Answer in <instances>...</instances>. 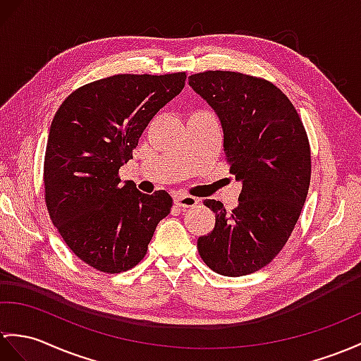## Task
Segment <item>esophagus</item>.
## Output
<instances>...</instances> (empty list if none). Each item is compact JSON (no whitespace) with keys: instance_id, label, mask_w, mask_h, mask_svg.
I'll list each match as a JSON object with an SVG mask.
<instances>
[{"instance_id":"1","label":"esophagus","mask_w":361,"mask_h":361,"mask_svg":"<svg viewBox=\"0 0 361 361\" xmlns=\"http://www.w3.org/2000/svg\"><path fill=\"white\" fill-rule=\"evenodd\" d=\"M175 204L181 209H189V207H195L198 204V198L192 197V195H175L173 198Z\"/></svg>"}]
</instances>
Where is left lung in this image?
I'll use <instances>...</instances> for the list:
<instances>
[{
  "label": "left lung",
  "instance_id": "8db88e82",
  "mask_svg": "<svg viewBox=\"0 0 361 361\" xmlns=\"http://www.w3.org/2000/svg\"><path fill=\"white\" fill-rule=\"evenodd\" d=\"M189 86L219 114L231 173L241 181L238 206L204 200L215 228L198 238L216 274L241 276L269 264L286 245L311 183V149L289 98L272 82L229 71L190 75Z\"/></svg>",
  "mask_w": 361,
  "mask_h": 361
}]
</instances>
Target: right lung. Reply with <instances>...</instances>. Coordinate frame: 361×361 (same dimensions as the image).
I'll use <instances>...</instances> for the list:
<instances>
[{
    "instance_id": "obj_1",
    "label": "right lung",
    "mask_w": 361,
    "mask_h": 361,
    "mask_svg": "<svg viewBox=\"0 0 361 361\" xmlns=\"http://www.w3.org/2000/svg\"><path fill=\"white\" fill-rule=\"evenodd\" d=\"M184 81V72L114 75L72 92L54 116L44 157L46 206L66 245L97 271L137 266L171 212L166 190L141 194L135 184H121L118 171Z\"/></svg>"
}]
</instances>
